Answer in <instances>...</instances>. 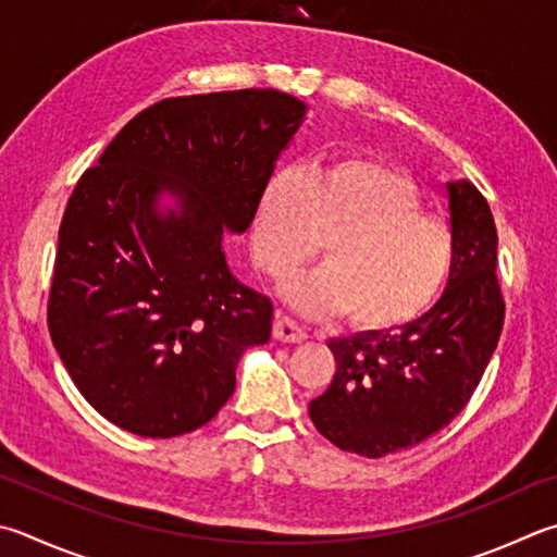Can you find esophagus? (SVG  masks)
Here are the masks:
<instances>
[{
	"label": "esophagus",
	"mask_w": 557,
	"mask_h": 557,
	"mask_svg": "<svg viewBox=\"0 0 557 557\" xmlns=\"http://www.w3.org/2000/svg\"><path fill=\"white\" fill-rule=\"evenodd\" d=\"M272 336L282 343H301L307 338V331L301 329L295 319L285 317V313H277L275 326H272Z\"/></svg>",
	"instance_id": "obj_1"
}]
</instances>
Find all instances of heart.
<instances>
[{
  "label": "heart",
  "instance_id": "1",
  "mask_svg": "<svg viewBox=\"0 0 557 557\" xmlns=\"http://www.w3.org/2000/svg\"><path fill=\"white\" fill-rule=\"evenodd\" d=\"M326 240V268L289 282L285 297L309 317L346 311L350 326L392 331L423 317L446 289L455 240L423 214L413 182L389 165L343 158L305 175L277 173L258 199L252 258L285 280Z\"/></svg>",
  "mask_w": 557,
  "mask_h": 557
}]
</instances>
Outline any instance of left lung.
Listing matches in <instances>:
<instances>
[{"label": "left lung", "mask_w": 557, "mask_h": 557, "mask_svg": "<svg viewBox=\"0 0 557 557\" xmlns=\"http://www.w3.org/2000/svg\"><path fill=\"white\" fill-rule=\"evenodd\" d=\"M448 209L455 265L436 305L397 333L329 341L338 370L309 417L341 450L382 458L446 429L497 348L504 297L494 216L468 180L448 182Z\"/></svg>", "instance_id": "8db88e82"}]
</instances>
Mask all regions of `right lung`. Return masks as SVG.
<instances>
[{"label":"right lung","instance_id":"obj_1","mask_svg":"<svg viewBox=\"0 0 557 557\" xmlns=\"http://www.w3.org/2000/svg\"><path fill=\"white\" fill-rule=\"evenodd\" d=\"M277 89L170 97L119 131L77 180L58 231L48 331L79 394L146 438L205 426L268 343L272 301L231 275L244 234L305 121ZM163 194L176 199L157 209Z\"/></svg>","mask_w":557,"mask_h":557}]
</instances>
